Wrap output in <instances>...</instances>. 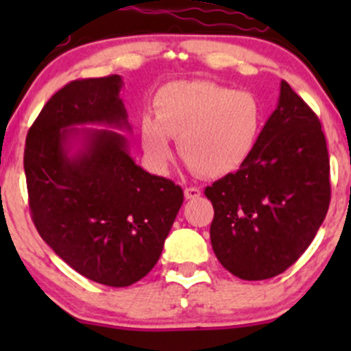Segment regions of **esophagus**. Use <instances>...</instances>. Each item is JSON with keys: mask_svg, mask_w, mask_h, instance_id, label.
Returning a JSON list of instances; mask_svg holds the SVG:
<instances>
[{"mask_svg": "<svg viewBox=\"0 0 351 351\" xmlns=\"http://www.w3.org/2000/svg\"><path fill=\"white\" fill-rule=\"evenodd\" d=\"M201 196V189L196 186H186L184 188V198L186 199H196Z\"/></svg>", "mask_w": 351, "mask_h": 351, "instance_id": "obj_1", "label": "esophagus"}]
</instances>
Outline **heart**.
Here are the masks:
<instances>
[{
  "instance_id": "heart-1",
  "label": "heart",
  "mask_w": 351,
  "mask_h": 351,
  "mask_svg": "<svg viewBox=\"0 0 351 351\" xmlns=\"http://www.w3.org/2000/svg\"><path fill=\"white\" fill-rule=\"evenodd\" d=\"M155 115L140 120V142L156 171H167L173 138L191 168L209 178L236 171L251 155L261 128V107L244 90L209 80H180L156 92Z\"/></svg>"
}]
</instances>
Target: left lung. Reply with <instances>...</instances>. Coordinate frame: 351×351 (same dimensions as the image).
Wrapping results in <instances>:
<instances>
[{
  "label": "left lung",
  "mask_w": 351,
  "mask_h": 351,
  "mask_svg": "<svg viewBox=\"0 0 351 351\" xmlns=\"http://www.w3.org/2000/svg\"><path fill=\"white\" fill-rule=\"evenodd\" d=\"M204 195L215 208L213 251L239 279L279 276L312 243L330 204L327 142L320 120L285 80L251 155Z\"/></svg>",
  "instance_id": "8db88e82"
}]
</instances>
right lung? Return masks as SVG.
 <instances>
[{"label":"right lung","mask_w":351,"mask_h":351,"mask_svg":"<svg viewBox=\"0 0 351 351\" xmlns=\"http://www.w3.org/2000/svg\"><path fill=\"white\" fill-rule=\"evenodd\" d=\"M120 75L72 80L43 107L26 136L29 209L46 244L87 279L127 287L162 256L183 189L150 175L128 152Z\"/></svg>","instance_id":"add662e5"}]
</instances>
